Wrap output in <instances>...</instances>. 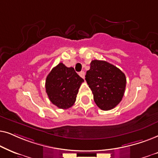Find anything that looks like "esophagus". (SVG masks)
<instances>
[{"label":"esophagus","mask_w":158,"mask_h":158,"mask_svg":"<svg viewBox=\"0 0 158 158\" xmlns=\"http://www.w3.org/2000/svg\"><path fill=\"white\" fill-rule=\"evenodd\" d=\"M79 76H80V77H81V78H83V79H85V71H81V72H79Z\"/></svg>","instance_id":"1"}]
</instances>
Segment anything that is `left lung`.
Wrapping results in <instances>:
<instances>
[{
  "label": "left lung",
  "mask_w": 158,
  "mask_h": 158,
  "mask_svg": "<svg viewBox=\"0 0 158 158\" xmlns=\"http://www.w3.org/2000/svg\"><path fill=\"white\" fill-rule=\"evenodd\" d=\"M85 77L92 91L94 102L101 110H111L121 102L124 94L127 79L116 66L105 60H92Z\"/></svg>",
  "instance_id": "left-lung-1"
}]
</instances>
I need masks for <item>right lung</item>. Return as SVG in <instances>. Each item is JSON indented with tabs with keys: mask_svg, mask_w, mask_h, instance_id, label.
Segmentation results:
<instances>
[{
	"mask_svg": "<svg viewBox=\"0 0 158 158\" xmlns=\"http://www.w3.org/2000/svg\"><path fill=\"white\" fill-rule=\"evenodd\" d=\"M84 81L74 69L60 63L52 69L45 81V89L50 102L60 109L74 104L79 89Z\"/></svg>",
	"mask_w": 158,
	"mask_h": 158,
	"instance_id": "obj_1",
	"label": "right lung"
}]
</instances>
